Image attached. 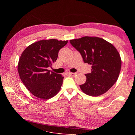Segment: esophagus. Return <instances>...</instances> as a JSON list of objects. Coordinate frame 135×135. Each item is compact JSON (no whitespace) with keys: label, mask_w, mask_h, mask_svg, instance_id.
Wrapping results in <instances>:
<instances>
[{"label":"esophagus","mask_w":135,"mask_h":135,"mask_svg":"<svg viewBox=\"0 0 135 135\" xmlns=\"http://www.w3.org/2000/svg\"><path fill=\"white\" fill-rule=\"evenodd\" d=\"M76 73H68V74L70 76H74Z\"/></svg>","instance_id":"34e87169"}]
</instances>
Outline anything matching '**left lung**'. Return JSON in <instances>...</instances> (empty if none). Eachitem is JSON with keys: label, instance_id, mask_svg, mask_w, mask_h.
Returning <instances> with one entry per match:
<instances>
[{"label": "left lung", "instance_id": "left-lung-1", "mask_svg": "<svg viewBox=\"0 0 135 135\" xmlns=\"http://www.w3.org/2000/svg\"><path fill=\"white\" fill-rule=\"evenodd\" d=\"M69 42L84 62L91 65V72L85 74V83L80 85L81 90L91 96L106 93L117 81L121 69V58L116 48L98 37H84Z\"/></svg>", "mask_w": 135, "mask_h": 135}]
</instances>
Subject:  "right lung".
I'll list each match as a JSON object with an SVG mask.
<instances>
[{
	"label": "right lung",
	"instance_id": "1",
	"mask_svg": "<svg viewBox=\"0 0 135 135\" xmlns=\"http://www.w3.org/2000/svg\"><path fill=\"white\" fill-rule=\"evenodd\" d=\"M68 42L42 40L28 46L21 55L18 72L26 88L35 97L47 100L60 90L64 77L47 69L58 57L60 50Z\"/></svg>",
	"mask_w": 135,
	"mask_h": 135
}]
</instances>
